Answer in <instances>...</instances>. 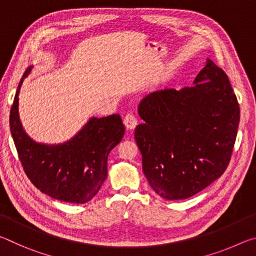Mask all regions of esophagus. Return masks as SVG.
Instances as JSON below:
<instances>
[{"label":"esophagus","mask_w":256,"mask_h":256,"mask_svg":"<svg viewBox=\"0 0 256 256\" xmlns=\"http://www.w3.org/2000/svg\"><path fill=\"white\" fill-rule=\"evenodd\" d=\"M124 124L128 130H134L138 125V120L133 114H126L124 118Z\"/></svg>","instance_id":"obj_1"}]
</instances>
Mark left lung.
<instances>
[{"label": "left lung", "mask_w": 256, "mask_h": 256, "mask_svg": "<svg viewBox=\"0 0 256 256\" xmlns=\"http://www.w3.org/2000/svg\"><path fill=\"white\" fill-rule=\"evenodd\" d=\"M194 84L154 92L138 108L142 170L166 200L188 198L219 178L236 141L240 105L226 73L208 58Z\"/></svg>", "instance_id": "left-lung-1"}]
</instances>
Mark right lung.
<instances>
[{
    "label": "right lung",
    "instance_id": "add662e5",
    "mask_svg": "<svg viewBox=\"0 0 256 256\" xmlns=\"http://www.w3.org/2000/svg\"><path fill=\"white\" fill-rule=\"evenodd\" d=\"M32 68L24 73L10 112V130L19 160L32 183L42 193L68 203H86L96 196L107 178L108 154L124 136L118 114L89 120L76 136L62 144L32 140L19 118V92Z\"/></svg>",
    "mask_w": 256,
    "mask_h": 256
}]
</instances>
